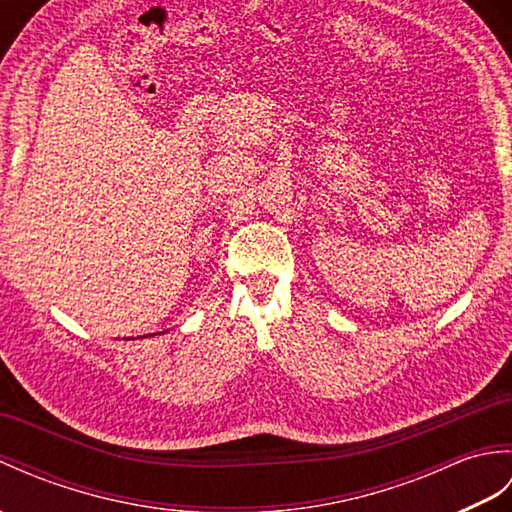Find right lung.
I'll return each instance as SVG.
<instances>
[{"label": "right lung", "mask_w": 512, "mask_h": 512, "mask_svg": "<svg viewBox=\"0 0 512 512\" xmlns=\"http://www.w3.org/2000/svg\"><path fill=\"white\" fill-rule=\"evenodd\" d=\"M145 336H147V334H145ZM149 336H151V334H149ZM140 339H143V336H140Z\"/></svg>", "instance_id": "obj_1"}]
</instances>
